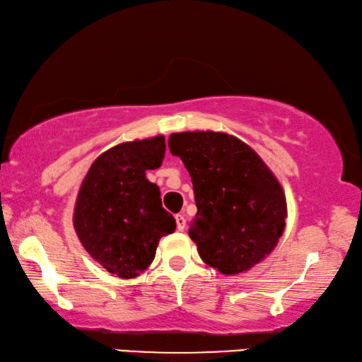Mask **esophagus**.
<instances>
[{
  "mask_svg": "<svg viewBox=\"0 0 362 362\" xmlns=\"http://www.w3.org/2000/svg\"><path fill=\"white\" fill-rule=\"evenodd\" d=\"M175 223H177V230L183 232V228H185V226H187L185 216H183V214H177V216H175Z\"/></svg>",
  "mask_w": 362,
  "mask_h": 362,
  "instance_id": "esophagus-1",
  "label": "esophagus"
}]
</instances>
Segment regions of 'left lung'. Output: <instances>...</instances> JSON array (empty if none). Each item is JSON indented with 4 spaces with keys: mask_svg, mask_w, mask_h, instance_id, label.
Returning <instances> with one entry per match:
<instances>
[{
    "mask_svg": "<svg viewBox=\"0 0 362 362\" xmlns=\"http://www.w3.org/2000/svg\"><path fill=\"white\" fill-rule=\"evenodd\" d=\"M193 182L197 217L188 235L208 266L233 275L248 271L275 248L286 219L285 193L264 160L222 132L169 136Z\"/></svg>",
    "mask_w": 362,
    "mask_h": 362,
    "instance_id": "left-lung-1",
    "label": "left lung"
}]
</instances>
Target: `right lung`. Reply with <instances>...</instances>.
Wrapping results in <instances>:
<instances>
[{
    "instance_id": "right-lung-1",
    "label": "right lung",
    "mask_w": 362,
    "mask_h": 362,
    "mask_svg": "<svg viewBox=\"0 0 362 362\" xmlns=\"http://www.w3.org/2000/svg\"><path fill=\"white\" fill-rule=\"evenodd\" d=\"M163 135L125 141L91 164L77 194L74 227L83 248L107 272L134 279L150 266L159 238L175 230L146 170L163 164Z\"/></svg>"
}]
</instances>
